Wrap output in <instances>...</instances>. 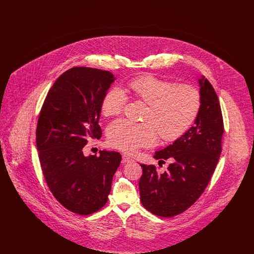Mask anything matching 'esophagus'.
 <instances>
[{
	"mask_svg": "<svg viewBox=\"0 0 254 254\" xmlns=\"http://www.w3.org/2000/svg\"><path fill=\"white\" fill-rule=\"evenodd\" d=\"M122 158H123V163H131V162H133V159L127 156V155H123Z\"/></svg>",
	"mask_w": 254,
	"mask_h": 254,
	"instance_id": "34e87169",
	"label": "esophagus"
}]
</instances>
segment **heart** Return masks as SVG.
<instances>
[{
    "mask_svg": "<svg viewBox=\"0 0 254 254\" xmlns=\"http://www.w3.org/2000/svg\"><path fill=\"white\" fill-rule=\"evenodd\" d=\"M125 94L147 105L145 123L119 119L112 122L107 129L109 145L127 153L154 145L158 133L164 141L180 138L193 125L201 108V96L196 88L144 75L131 80L123 90H109L101 103L103 115L120 114L127 101Z\"/></svg>",
    "mask_w": 254,
    "mask_h": 254,
    "instance_id": "heart-1",
    "label": "heart"
}]
</instances>
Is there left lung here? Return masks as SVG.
Wrapping results in <instances>:
<instances>
[{"instance_id":"obj_1","label":"left lung","mask_w":254,"mask_h":254,"mask_svg":"<svg viewBox=\"0 0 254 254\" xmlns=\"http://www.w3.org/2000/svg\"><path fill=\"white\" fill-rule=\"evenodd\" d=\"M198 84L201 108L193 127L154 154L157 160L171 162L168 170L158 173L155 166L141 165L142 205L161 217L178 215L193 205L210 181L221 155L224 124L217 94L204 76Z\"/></svg>"}]
</instances>
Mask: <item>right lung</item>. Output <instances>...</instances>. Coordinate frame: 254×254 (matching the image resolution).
Listing matches in <instances>:
<instances>
[{
	"mask_svg": "<svg viewBox=\"0 0 254 254\" xmlns=\"http://www.w3.org/2000/svg\"><path fill=\"white\" fill-rule=\"evenodd\" d=\"M114 81L109 71L72 67L51 86L40 112L36 145L43 174L58 202L80 215L106 205L121 163L115 151L83 153L90 138L102 136L101 103Z\"/></svg>",
	"mask_w": 254,
	"mask_h": 254,
	"instance_id": "obj_1",
	"label": "right lung"
}]
</instances>
